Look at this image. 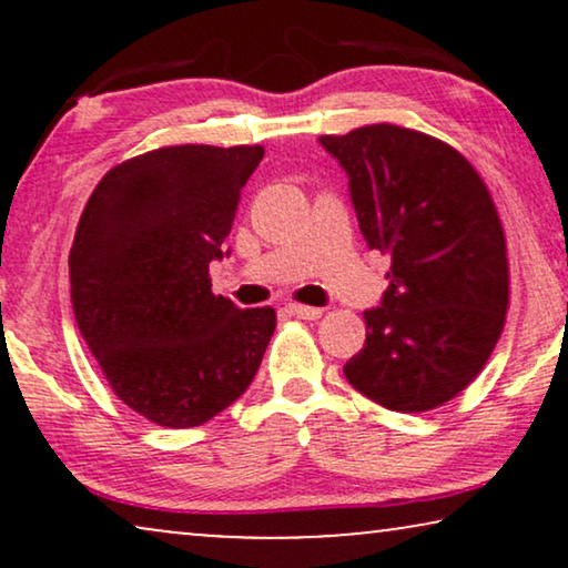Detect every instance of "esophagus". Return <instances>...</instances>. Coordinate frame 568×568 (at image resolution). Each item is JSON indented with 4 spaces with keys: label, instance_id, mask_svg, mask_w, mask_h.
<instances>
[{
    "label": "esophagus",
    "instance_id": "1",
    "mask_svg": "<svg viewBox=\"0 0 568 568\" xmlns=\"http://www.w3.org/2000/svg\"><path fill=\"white\" fill-rule=\"evenodd\" d=\"M286 313L297 315V317H302V321H317V317L323 315V310L321 307H310V305H297V302H292V305L286 307Z\"/></svg>",
    "mask_w": 568,
    "mask_h": 568
}]
</instances>
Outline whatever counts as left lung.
I'll return each instance as SVG.
<instances>
[{"mask_svg": "<svg viewBox=\"0 0 568 568\" xmlns=\"http://www.w3.org/2000/svg\"><path fill=\"white\" fill-rule=\"evenodd\" d=\"M321 144L348 173L369 251L390 255V286L364 313L367 341L344 375L398 414L445 406L480 375L507 323V237L491 193L453 144L398 123Z\"/></svg>", "mask_w": 568, "mask_h": 568, "instance_id": "8db88e82", "label": "left lung"}]
</instances>
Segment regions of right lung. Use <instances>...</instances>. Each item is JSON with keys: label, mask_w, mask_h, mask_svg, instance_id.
Masks as SVG:
<instances>
[{"label": "right lung", "mask_w": 568, "mask_h": 568, "mask_svg": "<svg viewBox=\"0 0 568 568\" xmlns=\"http://www.w3.org/2000/svg\"><path fill=\"white\" fill-rule=\"evenodd\" d=\"M261 160V144L160 146L108 170L84 204L74 317L111 390L146 422L206 424L261 367L274 307L240 310L209 276Z\"/></svg>", "instance_id": "right-lung-1"}]
</instances>
